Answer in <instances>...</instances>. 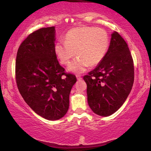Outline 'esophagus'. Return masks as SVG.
Returning a JSON list of instances; mask_svg holds the SVG:
<instances>
[{
  "mask_svg": "<svg viewBox=\"0 0 151 151\" xmlns=\"http://www.w3.org/2000/svg\"><path fill=\"white\" fill-rule=\"evenodd\" d=\"M76 78H77L78 81H81V80H82V79H83L80 75H76Z\"/></svg>",
  "mask_w": 151,
  "mask_h": 151,
  "instance_id": "1",
  "label": "esophagus"
}]
</instances>
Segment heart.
Segmentation results:
<instances>
[{"mask_svg": "<svg viewBox=\"0 0 151 151\" xmlns=\"http://www.w3.org/2000/svg\"><path fill=\"white\" fill-rule=\"evenodd\" d=\"M109 46V37L101 28L82 26L73 28L66 33L65 41L55 43V52L60 63L68 65V69L75 73H83L88 66L99 65L105 57Z\"/></svg>", "mask_w": 151, "mask_h": 151, "instance_id": "1", "label": "heart"}]
</instances>
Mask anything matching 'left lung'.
I'll use <instances>...</instances> for the list:
<instances>
[{
  "instance_id": "1",
  "label": "left lung",
  "mask_w": 151,
  "mask_h": 151,
  "mask_svg": "<svg viewBox=\"0 0 151 151\" xmlns=\"http://www.w3.org/2000/svg\"><path fill=\"white\" fill-rule=\"evenodd\" d=\"M134 74L133 59L127 42L114 32L103 60L83 77L92 111L103 116L118 111L131 91Z\"/></svg>"
}]
</instances>
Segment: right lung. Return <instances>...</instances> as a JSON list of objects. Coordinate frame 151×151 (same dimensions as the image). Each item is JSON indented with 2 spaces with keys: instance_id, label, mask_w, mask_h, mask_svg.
I'll use <instances>...</instances> for the list:
<instances>
[{
  "instance_id": "right-lung-1",
  "label": "right lung",
  "mask_w": 151,
  "mask_h": 151,
  "mask_svg": "<svg viewBox=\"0 0 151 151\" xmlns=\"http://www.w3.org/2000/svg\"><path fill=\"white\" fill-rule=\"evenodd\" d=\"M55 27L41 28L30 34L18 49L15 78L27 104L50 121L65 115L75 75L65 72L55 52Z\"/></svg>"
}]
</instances>
